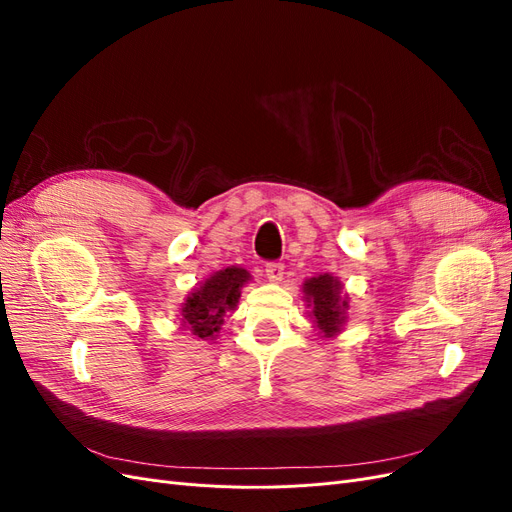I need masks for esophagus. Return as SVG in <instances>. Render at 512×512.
<instances>
[{"instance_id": "1", "label": "esophagus", "mask_w": 512, "mask_h": 512, "mask_svg": "<svg viewBox=\"0 0 512 512\" xmlns=\"http://www.w3.org/2000/svg\"><path fill=\"white\" fill-rule=\"evenodd\" d=\"M284 269H286V267L282 265V262H269L267 269H265L267 280L273 282V284H280V282L284 280Z\"/></svg>"}]
</instances>
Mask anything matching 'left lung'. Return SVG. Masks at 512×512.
I'll use <instances>...</instances> for the list:
<instances>
[{"instance_id":"left-lung-1","label":"left lung","mask_w":512,"mask_h":512,"mask_svg":"<svg viewBox=\"0 0 512 512\" xmlns=\"http://www.w3.org/2000/svg\"><path fill=\"white\" fill-rule=\"evenodd\" d=\"M303 301L309 309L312 329L324 337H335L344 331L348 322L350 297L344 292V284L333 273H320L307 277L301 286Z\"/></svg>"}]
</instances>
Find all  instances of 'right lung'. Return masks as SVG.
<instances>
[{
    "instance_id": "obj_1",
    "label": "right lung",
    "mask_w": 512,
    "mask_h": 512,
    "mask_svg": "<svg viewBox=\"0 0 512 512\" xmlns=\"http://www.w3.org/2000/svg\"><path fill=\"white\" fill-rule=\"evenodd\" d=\"M252 280L243 267H226L200 282L179 307V324L194 339H215L224 324V316L237 307L241 288Z\"/></svg>"
}]
</instances>
